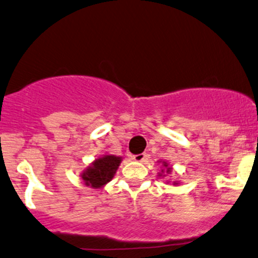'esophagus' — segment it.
Returning <instances> with one entry per match:
<instances>
[{
    "mask_svg": "<svg viewBox=\"0 0 258 258\" xmlns=\"http://www.w3.org/2000/svg\"><path fill=\"white\" fill-rule=\"evenodd\" d=\"M133 160L137 162H144L146 160V153H139V155L133 156Z\"/></svg>",
    "mask_w": 258,
    "mask_h": 258,
    "instance_id": "1",
    "label": "esophagus"
}]
</instances>
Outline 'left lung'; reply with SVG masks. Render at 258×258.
Instances as JSON below:
<instances>
[{
    "mask_svg": "<svg viewBox=\"0 0 258 258\" xmlns=\"http://www.w3.org/2000/svg\"><path fill=\"white\" fill-rule=\"evenodd\" d=\"M163 166H164V168H167V173H170V168H168V164L166 163V162H163ZM162 172H163V169H162ZM160 175H162V174H160Z\"/></svg>",
    "mask_w": 258,
    "mask_h": 258,
    "instance_id": "1",
    "label": "left lung"
}]
</instances>
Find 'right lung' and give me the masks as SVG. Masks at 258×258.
I'll return each instance as SVG.
<instances>
[{
    "label": "right lung",
    "mask_w": 258,
    "mask_h": 258,
    "mask_svg": "<svg viewBox=\"0 0 258 258\" xmlns=\"http://www.w3.org/2000/svg\"><path fill=\"white\" fill-rule=\"evenodd\" d=\"M120 162L121 157L113 155H105L103 157L98 158L82 174L84 183L94 189H100L112 180Z\"/></svg>",
    "instance_id": "right-lung-1"
}]
</instances>
